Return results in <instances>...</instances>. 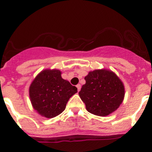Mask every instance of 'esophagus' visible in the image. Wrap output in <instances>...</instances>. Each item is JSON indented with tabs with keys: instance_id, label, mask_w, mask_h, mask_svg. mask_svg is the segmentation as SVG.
I'll list each match as a JSON object with an SVG mask.
<instances>
[{
	"instance_id": "1",
	"label": "esophagus",
	"mask_w": 152,
	"mask_h": 152,
	"mask_svg": "<svg viewBox=\"0 0 152 152\" xmlns=\"http://www.w3.org/2000/svg\"><path fill=\"white\" fill-rule=\"evenodd\" d=\"M76 87H77V90H78V92L79 91V90H81V85L80 84H78L77 85H76Z\"/></svg>"
}]
</instances>
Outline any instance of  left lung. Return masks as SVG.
Listing matches in <instances>:
<instances>
[{
    "instance_id": "8db88e82",
    "label": "left lung",
    "mask_w": 152,
    "mask_h": 152,
    "mask_svg": "<svg viewBox=\"0 0 152 152\" xmlns=\"http://www.w3.org/2000/svg\"><path fill=\"white\" fill-rule=\"evenodd\" d=\"M79 95L89 113L107 116L115 111L124 101L123 82L113 71L106 69L89 72Z\"/></svg>"
}]
</instances>
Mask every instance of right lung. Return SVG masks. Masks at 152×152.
Returning a JSON list of instances; mask_svg holds the SVG:
<instances>
[{
  "label": "right lung",
  "instance_id": "1",
  "mask_svg": "<svg viewBox=\"0 0 152 152\" xmlns=\"http://www.w3.org/2000/svg\"><path fill=\"white\" fill-rule=\"evenodd\" d=\"M61 73L56 69L42 70L29 87V97L34 109L48 118L61 114L69 99L77 93V88L62 79Z\"/></svg>",
  "mask_w": 152,
  "mask_h": 152
}]
</instances>
